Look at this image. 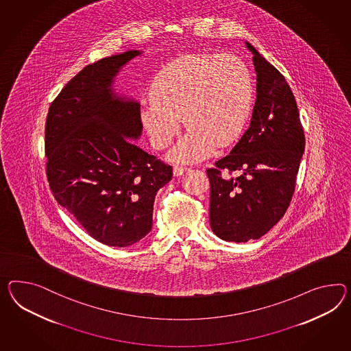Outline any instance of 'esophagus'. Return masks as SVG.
Instances as JSON below:
<instances>
[{
    "label": "esophagus",
    "instance_id": "34e87169",
    "mask_svg": "<svg viewBox=\"0 0 351 351\" xmlns=\"http://www.w3.org/2000/svg\"><path fill=\"white\" fill-rule=\"evenodd\" d=\"M189 168H186V167H182V165H176L174 168H173V173H174V176H182L184 171H187Z\"/></svg>",
    "mask_w": 351,
    "mask_h": 351
}]
</instances>
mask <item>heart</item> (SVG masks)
Instances as JSON below:
<instances>
[{
  "label": "heart",
  "instance_id": "obj_1",
  "mask_svg": "<svg viewBox=\"0 0 351 351\" xmlns=\"http://www.w3.org/2000/svg\"><path fill=\"white\" fill-rule=\"evenodd\" d=\"M141 122L155 149L187 135L171 152L174 160L197 162L241 135L253 103L252 73L235 54H193L167 64L153 81Z\"/></svg>",
  "mask_w": 351,
  "mask_h": 351
}]
</instances>
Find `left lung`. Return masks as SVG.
<instances>
[{"mask_svg":"<svg viewBox=\"0 0 351 351\" xmlns=\"http://www.w3.org/2000/svg\"><path fill=\"white\" fill-rule=\"evenodd\" d=\"M245 45L257 73L251 123L230 154L206 171L211 229L235 243L258 239L284 216L306 145L297 101L285 77L254 47ZM221 170L240 176L224 179Z\"/></svg>","mask_w":351,"mask_h":351,"instance_id":"1","label":"left lung"}]
</instances>
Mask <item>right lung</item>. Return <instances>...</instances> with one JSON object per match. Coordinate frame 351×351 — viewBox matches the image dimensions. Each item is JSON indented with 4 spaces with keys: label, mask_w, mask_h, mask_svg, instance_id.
I'll list each match as a JSON object with an SVG mask.
<instances>
[{
    "label": "right lung",
    "mask_w": 351,
    "mask_h": 351,
    "mask_svg": "<svg viewBox=\"0 0 351 351\" xmlns=\"http://www.w3.org/2000/svg\"><path fill=\"white\" fill-rule=\"evenodd\" d=\"M140 54L127 51L84 67L45 121V171L54 198L110 247H128L149 234L155 195L173 177L171 165L130 141L143 132L140 104L112 88Z\"/></svg>",
    "instance_id": "right-lung-1"
}]
</instances>
